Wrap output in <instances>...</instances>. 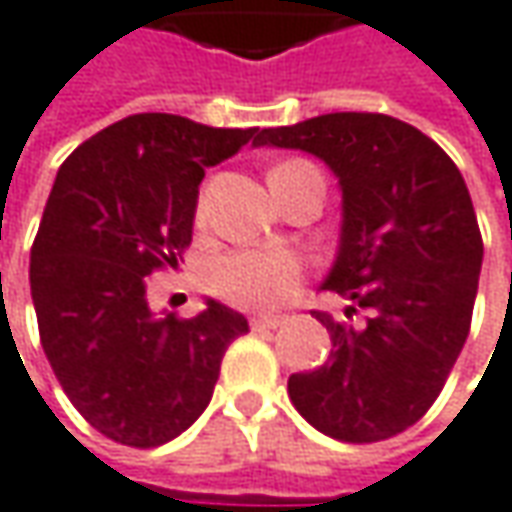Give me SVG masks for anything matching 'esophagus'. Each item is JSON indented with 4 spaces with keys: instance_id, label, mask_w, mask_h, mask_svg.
Listing matches in <instances>:
<instances>
[{
    "instance_id": "1",
    "label": "esophagus",
    "mask_w": 512,
    "mask_h": 512,
    "mask_svg": "<svg viewBox=\"0 0 512 512\" xmlns=\"http://www.w3.org/2000/svg\"><path fill=\"white\" fill-rule=\"evenodd\" d=\"M281 324H284L281 316H252V330H275Z\"/></svg>"
}]
</instances>
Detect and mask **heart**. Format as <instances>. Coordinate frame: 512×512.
Instances as JSON below:
<instances>
[{"label":"heart","instance_id":"obj_1","mask_svg":"<svg viewBox=\"0 0 512 512\" xmlns=\"http://www.w3.org/2000/svg\"><path fill=\"white\" fill-rule=\"evenodd\" d=\"M301 278V263L278 249H240L217 257L208 269V286L228 304L269 307L286 298Z\"/></svg>","mask_w":512,"mask_h":512}]
</instances>
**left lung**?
Segmentation results:
<instances>
[{"label":"left lung","mask_w":512,"mask_h":512,"mask_svg":"<svg viewBox=\"0 0 512 512\" xmlns=\"http://www.w3.org/2000/svg\"><path fill=\"white\" fill-rule=\"evenodd\" d=\"M252 144L316 156L342 191L339 249L321 286L345 298V316L316 313L333 350L289 376L292 406L347 443L406 432L469 336L484 243L461 170L417 127L376 112H327L260 130Z\"/></svg>","instance_id":"1"}]
</instances>
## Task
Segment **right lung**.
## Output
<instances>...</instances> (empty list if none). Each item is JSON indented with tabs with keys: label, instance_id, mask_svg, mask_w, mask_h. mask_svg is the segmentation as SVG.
Listing matches in <instances>:
<instances>
[{
	"label": "right lung",
	"instance_id": "add662e5",
	"mask_svg": "<svg viewBox=\"0 0 512 512\" xmlns=\"http://www.w3.org/2000/svg\"><path fill=\"white\" fill-rule=\"evenodd\" d=\"M257 127H205L141 112L60 165L31 249V298L51 371L109 440L162 446L211 403L243 313L205 298L194 318L156 316L147 278L191 243L199 182Z\"/></svg>",
	"mask_w": 512,
	"mask_h": 512
}]
</instances>
